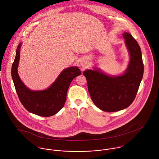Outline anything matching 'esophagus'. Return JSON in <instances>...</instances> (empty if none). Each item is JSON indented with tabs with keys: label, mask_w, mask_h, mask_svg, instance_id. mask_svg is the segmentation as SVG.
I'll list each match as a JSON object with an SVG mask.
<instances>
[{
	"label": "esophagus",
	"mask_w": 159,
	"mask_h": 159,
	"mask_svg": "<svg viewBox=\"0 0 159 159\" xmlns=\"http://www.w3.org/2000/svg\"><path fill=\"white\" fill-rule=\"evenodd\" d=\"M81 65H82V64H81Z\"/></svg>",
	"instance_id": "1"
}]
</instances>
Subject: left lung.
<instances>
[{"label": "left lung", "mask_w": 159, "mask_h": 159, "mask_svg": "<svg viewBox=\"0 0 159 159\" xmlns=\"http://www.w3.org/2000/svg\"><path fill=\"white\" fill-rule=\"evenodd\" d=\"M122 36L130 57L123 75L108 76L96 68L83 71L92 102L106 112L118 111L129 107L135 98L143 76L144 65L139 46L131 34L124 32Z\"/></svg>", "instance_id": "1"}]
</instances>
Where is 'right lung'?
Returning <instances> with one entry per match:
<instances>
[{"instance_id":"1","label":"right lung","mask_w":159,"mask_h":159,"mask_svg":"<svg viewBox=\"0 0 159 159\" xmlns=\"http://www.w3.org/2000/svg\"><path fill=\"white\" fill-rule=\"evenodd\" d=\"M21 46V43L18 46L11 67V77L19 99L30 113L43 117L51 116L63 108L71 82L76 76L80 75L81 72L78 67L66 68L47 89L31 91L24 84L18 73Z\"/></svg>"}]
</instances>
